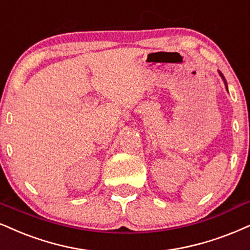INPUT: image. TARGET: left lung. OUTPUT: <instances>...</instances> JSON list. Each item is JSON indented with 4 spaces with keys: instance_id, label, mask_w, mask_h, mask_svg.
Instances as JSON below:
<instances>
[{
    "instance_id": "left-lung-1",
    "label": "left lung",
    "mask_w": 250,
    "mask_h": 250,
    "mask_svg": "<svg viewBox=\"0 0 250 250\" xmlns=\"http://www.w3.org/2000/svg\"><path fill=\"white\" fill-rule=\"evenodd\" d=\"M219 75L221 76V79H223V80H224V82H225V85H226V89H227V82H226V80H225V78H224L223 73H221V72H219ZM227 90H229V89H227Z\"/></svg>"
}]
</instances>
